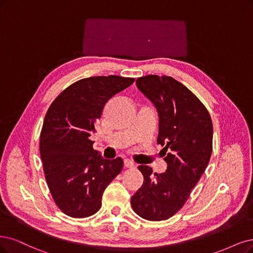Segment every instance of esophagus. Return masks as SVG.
<instances>
[{
    "mask_svg": "<svg viewBox=\"0 0 253 253\" xmlns=\"http://www.w3.org/2000/svg\"><path fill=\"white\" fill-rule=\"evenodd\" d=\"M124 166H125V168H129V169H132V168L135 167V165L131 161H129V160H125L124 161Z\"/></svg>",
    "mask_w": 253,
    "mask_h": 253,
    "instance_id": "1",
    "label": "esophagus"
}]
</instances>
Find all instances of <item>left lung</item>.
Masks as SVG:
<instances>
[{"instance_id": "left-lung-1", "label": "left lung", "mask_w": 253, "mask_h": 253, "mask_svg": "<svg viewBox=\"0 0 253 253\" xmlns=\"http://www.w3.org/2000/svg\"><path fill=\"white\" fill-rule=\"evenodd\" d=\"M136 86L157 110V144L164 146L168 167L161 174L138 167L144 182L131 197V207L143 219L167 220L183 207L209 165L211 119L200 100L170 76L148 75L136 80Z\"/></svg>"}]
</instances>
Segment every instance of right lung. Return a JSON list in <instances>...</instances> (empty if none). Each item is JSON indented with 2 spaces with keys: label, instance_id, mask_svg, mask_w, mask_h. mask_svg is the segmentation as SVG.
Returning a JSON list of instances; mask_svg holds the SVG:
<instances>
[{
  "label": "right lung",
  "instance_id": "right-lung-1",
  "mask_svg": "<svg viewBox=\"0 0 253 253\" xmlns=\"http://www.w3.org/2000/svg\"><path fill=\"white\" fill-rule=\"evenodd\" d=\"M133 82L114 75L81 79L46 111L40 142L44 176L56 205L70 217L96 213L107 185L123 169L121 157L104 160L89 137L108 100Z\"/></svg>",
  "mask_w": 253,
  "mask_h": 253
}]
</instances>
